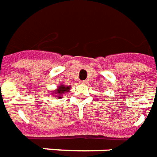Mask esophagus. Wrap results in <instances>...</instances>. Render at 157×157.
I'll use <instances>...</instances> for the list:
<instances>
[{
	"instance_id": "34e87169",
	"label": "esophagus",
	"mask_w": 157,
	"mask_h": 157,
	"mask_svg": "<svg viewBox=\"0 0 157 157\" xmlns=\"http://www.w3.org/2000/svg\"><path fill=\"white\" fill-rule=\"evenodd\" d=\"M80 83H81V84H82V85H85V84H86V81H81V82H80Z\"/></svg>"
}]
</instances>
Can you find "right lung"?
Masks as SVG:
<instances>
[{
  "label": "right lung",
  "instance_id": "right-lung-1",
  "mask_svg": "<svg viewBox=\"0 0 157 157\" xmlns=\"http://www.w3.org/2000/svg\"><path fill=\"white\" fill-rule=\"evenodd\" d=\"M70 88H71V86H65L61 85L60 86H59L58 89H57V91H56V93H55V94H58L59 97H60L64 92H68L69 90H70Z\"/></svg>",
  "mask_w": 157,
  "mask_h": 157
}]
</instances>
